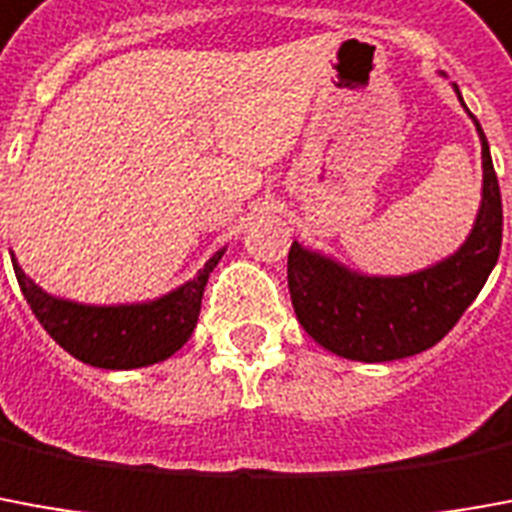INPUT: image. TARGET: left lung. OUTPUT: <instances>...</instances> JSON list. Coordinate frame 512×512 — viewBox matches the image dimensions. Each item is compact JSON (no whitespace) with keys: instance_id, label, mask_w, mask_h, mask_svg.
<instances>
[{"instance_id":"obj_1","label":"left lung","mask_w":512,"mask_h":512,"mask_svg":"<svg viewBox=\"0 0 512 512\" xmlns=\"http://www.w3.org/2000/svg\"><path fill=\"white\" fill-rule=\"evenodd\" d=\"M451 88L463 102L460 88L454 83ZM468 116L482 144V200L471 234L451 256L407 276H368L292 242L287 281L295 315L306 334L331 354L354 362L421 354L454 329L485 287L502 248V195L488 139L477 116L471 111Z\"/></svg>"}]
</instances>
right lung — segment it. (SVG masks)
Returning a JSON list of instances; mask_svg holds the SVG:
<instances>
[{
    "mask_svg": "<svg viewBox=\"0 0 512 512\" xmlns=\"http://www.w3.org/2000/svg\"><path fill=\"white\" fill-rule=\"evenodd\" d=\"M222 253L225 248L217 250L195 278L183 281L181 287L169 290L161 298L108 306L49 295L21 270L16 253H10V259L21 295L27 298L38 323L63 351L94 368L130 370L164 362L192 337L206 281Z\"/></svg>",
    "mask_w": 512,
    "mask_h": 512,
    "instance_id": "1",
    "label": "right lung"
}]
</instances>
